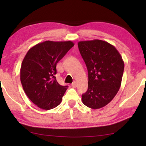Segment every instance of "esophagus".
<instances>
[{
	"label": "esophagus",
	"mask_w": 146,
	"mask_h": 146,
	"mask_svg": "<svg viewBox=\"0 0 146 146\" xmlns=\"http://www.w3.org/2000/svg\"><path fill=\"white\" fill-rule=\"evenodd\" d=\"M76 86H77V83H76V82H73L71 84V86H72L73 88H76Z\"/></svg>",
	"instance_id": "obj_1"
}]
</instances>
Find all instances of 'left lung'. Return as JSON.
<instances>
[{"label":"left lung","instance_id":"1","mask_svg":"<svg viewBox=\"0 0 146 146\" xmlns=\"http://www.w3.org/2000/svg\"><path fill=\"white\" fill-rule=\"evenodd\" d=\"M88 72V89L82 95L84 105L91 109L104 107L119 90L124 62L117 49L101 40L78 42Z\"/></svg>","mask_w":146,"mask_h":146}]
</instances>
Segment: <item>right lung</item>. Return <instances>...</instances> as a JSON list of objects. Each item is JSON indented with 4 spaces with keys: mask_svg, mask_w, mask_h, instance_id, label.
<instances>
[{
    "mask_svg": "<svg viewBox=\"0 0 146 146\" xmlns=\"http://www.w3.org/2000/svg\"><path fill=\"white\" fill-rule=\"evenodd\" d=\"M74 46L71 41L47 40L29 49L21 68V81L24 92L39 108L49 110L62 102L68 86L59 84L56 66Z\"/></svg>",
    "mask_w": 146,
    "mask_h": 146,
    "instance_id": "1",
    "label": "right lung"
}]
</instances>
